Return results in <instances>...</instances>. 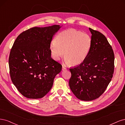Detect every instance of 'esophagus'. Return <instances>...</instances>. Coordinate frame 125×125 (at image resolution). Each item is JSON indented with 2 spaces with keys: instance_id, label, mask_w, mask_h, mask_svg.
<instances>
[{
  "instance_id": "esophagus-1",
  "label": "esophagus",
  "mask_w": 125,
  "mask_h": 125,
  "mask_svg": "<svg viewBox=\"0 0 125 125\" xmlns=\"http://www.w3.org/2000/svg\"><path fill=\"white\" fill-rule=\"evenodd\" d=\"M67 69V68L66 67H65L64 66H62V70L63 71V70H65Z\"/></svg>"
}]
</instances>
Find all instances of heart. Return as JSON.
<instances>
[{
	"label": "heart",
	"instance_id": "1",
	"mask_svg": "<svg viewBox=\"0 0 125 125\" xmlns=\"http://www.w3.org/2000/svg\"><path fill=\"white\" fill-rule=\"evenodd\" d=\"M88 34L70 28L60 32L50 45L52 57L58 61L63 55L65 62L72 66L81 63L86 59L92 46Z\"/></svg>",
	"mask_w": 125,
	"mask_h": 125
}]
</instances>
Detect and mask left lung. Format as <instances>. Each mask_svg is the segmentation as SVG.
I'll use <instances>...</instances> for the list:
<instances>
[{
  "mask_svg": "<svg viewBox=\"0 0 125 125\" xmlns=\"http://www.w3.org/2000/svg\"><path fill=\"white\" fill-rule=\"evenodd\" d=\"M92 46L86 59L70 68L69 84L78 99L85 101L99 98L106 89L114 70V54L111 45L101 32L89 28Z\"/></svg>",
  "mask_w": 125,
  "mask_h": 125,
  "instance_id": "1",
  "label": "left lung"
}]
</instances>
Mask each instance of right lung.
<instances>
[{
	"instance_id": "right-lung-1",
	"label": "right lung",
	"mask_w": 125,
	"mask_h": 125,
	"mask_svg": "<svg viewBox=\"0 0 125 125\" xmlns=\"http://www.w3.org/2000/svg\"><path fill=\"white\" fill-rule=\"evenodd\" d=\"M61 28L54 25L34 27L21 33L10 51L11 79L19 92L29 99L44 97L53 85L62 66L51 57L52 36Z\"/></svg>"
}]
</instances>
